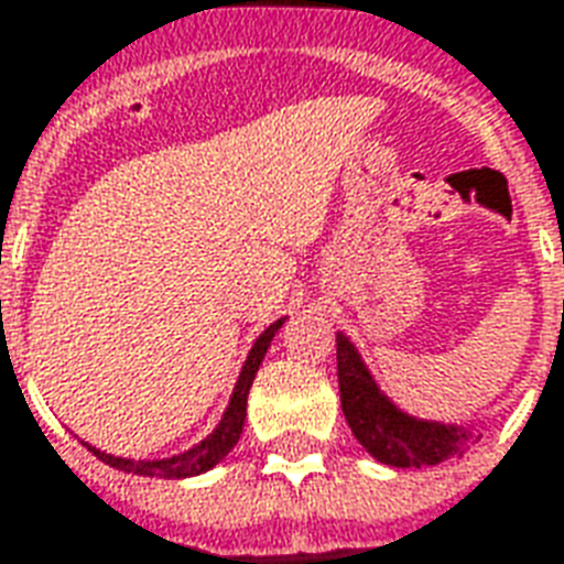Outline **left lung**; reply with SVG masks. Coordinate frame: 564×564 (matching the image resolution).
Masks as SVG:
<instances>
[{
    "mask_svg": "<svg viewBox=\"0 0 564 564\" xmlns=\"http://www.w3.org/2000/svg\"><path fill=\"white\" fill-rule=\"evenodd\" d=\"M336 369L343 414L351 433L367 454L381 466L423 468L466 454L480 435L471 426L445 421H426L402 412L384 390L378 388L355 343L336 333Z\"/></svg>",
    "mask_w": 564,
    "mask_h": 564,
    "instance_id": "obj_1",
    "label": "left lung"
}]
</instances>
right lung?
<instances>
[{"instance_id":"obj_1","label":"right lung","mask_w":564,"mask_h":564,"mask_svg":"<svg viewBox=\"0 0 564 564\" xmlns=\"http://www.w3.org/2000/svg\"><path fill=\"white\" fill-rule=\"evenodd\" d=\"M282 324H285V318H279V322L270 324V327L254 339L252 348H249V355H246V364H242L240 376H237L231 402H228V409H225V414H221V421L216 423V430H213L207 438H200V442L188 447V451L174 456H162V459H126V456L105 454V451L86 445V442L84 445L89 447L101 463H108V466L119 468V471H129V475H143V478H167V480L195 478V475H204V471H209L213 466H219L221 459L231 454L234 445L240 442L242 423H246V400H249V388H252L254 376H258V367H261L267 348H270V343H273V336H276Z\"/></svg>"}]
</instances>
